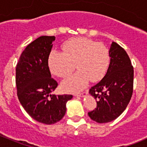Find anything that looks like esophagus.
I'll return each instance as SVG.
<instances>
[{
	"label": "esophagus",
	"instance_id": "esophagus-1",
	"mask_svg": "<svg viewBox=\"0 0 147 147\" xmlns=\"http://www.w3.org/2000/svg\"><path fill=\"white\" fill-rule=\"evenodd\" d=\"M87 94H88V93H87V92H84V93H76V94H75V96L84 97V96H85Z\"/></svg>",
	"mask_w": 147,
	"mask_h": 147
}]
</instances>
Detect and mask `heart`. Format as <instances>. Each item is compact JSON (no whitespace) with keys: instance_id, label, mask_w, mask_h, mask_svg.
<instances>
[{"instance_id":"heart-1","label":"heart","mask_w":147,"mask_h":147,"mask_svg":"<svg viewBox=\"0 0 147 147\" xmlns=\"http://www.w3.org/2000/svg\"><path fill=\"white\" fill-rule=\"evenodd\" d=\"M62 52L52 51L48 59L53 74L64 78L74 69L79 71L63 80L62 89L70 93L80 91L89 82L102 80L110 64V51L101 42L85 37L72 38L62 44Z\"/></svg>"}]
</instances>
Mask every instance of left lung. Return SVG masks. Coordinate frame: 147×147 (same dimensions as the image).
Wrapping results in <instances>:
<instances>
[{
    "label": "left lung",
    "mask_w": 147,
    "mask_h": 147,
    "mask_svg": "<svg viewBox=\"0 0 147 147\" xmlns=\"http://www.w3.org/2000/svg\"><path fill=\"white\" fill-rule=\"evenodd\" d=\"M110 64L104 78L90 89L96 100V108L88 113L97 123L117 119L129 104L133 91L134 71L129 56L123 48L113 42L110 48Z\"/></svg>",
    "instance_id": "left-lung-1"
}]
</instances>
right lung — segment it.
Listing matches in <instances>:
<instances>
[{
  "label": "right lung",
  "mask_w": 147,
  "mask_h": 147,
  "mask_svg": "<svg viewBox=\"0 0 147 147\" xmlns=\"http://www.w3.org/2000/svg\"><path fill=\"white\" fill-rule=\"evenodd\" d=\"M54 36H41L28 44L16 67L18 97L27 113L37 121L55 124L63 118L72 95L51 94L58 84L51 78L48 59Z\"/></svg>",
  "instance_id": "right-lung-1"
}]
</instances>
